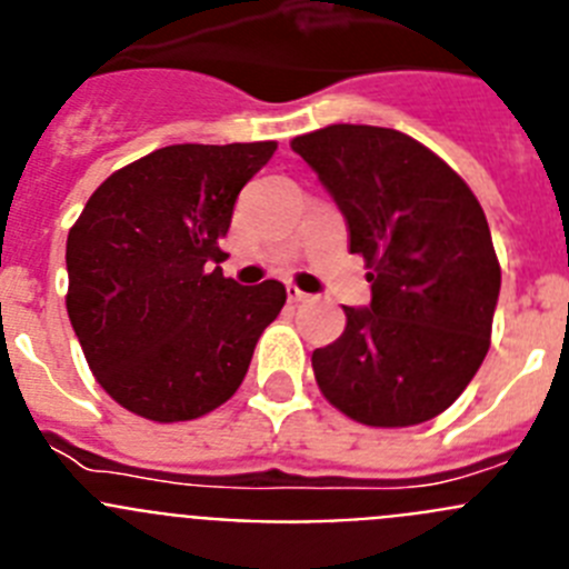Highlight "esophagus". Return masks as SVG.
I'll list each match as a JSON object with an SVG mask.
<instances>
[{
  "label": "esophagus",
  "instance_id": "obj_1",
  "mask_svg": "<svg viewBox=\"0 0 569 569\" xmlns=\"http://www.w3.org/2000/svg\"><path fill=\"white\" fill-rule=\"evenodd\" d=\"M288 299H290V301H308L310 296L305 293V290L296 288V284H288Z\"/></svg>",
  "mask_w": 569,
  "mask_h": 569
}]
</instances>
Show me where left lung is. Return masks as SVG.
<instances>
[{"label": "left lung", "mask_w": 569, "mask_h": 569, "mask_svg": "<svg viewBox=\"0 0 569 569\" xmlns=\"http://www.w3.org/2000/svg\"><path fill=\"white\" fill-rule=\"evenodd\" d=\"M290 148L316 170L367 261L370 305L313 350L321 393L370 427L445 413L490 350L501 290L485 210L465 179L407 133L330 124Z\"/></svg>", "instance_id": "left-lung-1"}]
</instances>
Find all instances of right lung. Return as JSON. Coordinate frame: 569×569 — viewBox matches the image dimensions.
<instances>
[{
  "mask_svg": "<svg viewBox=\"0 0 569 569\" xmlns=\"http://www.w3.org/2000/svg\"><path fill=\"white\" fill-rule=\"evenodd\" d=\"M276 142L170 144L116 170L68 233V316L113 401L190 421L239 390L256 341L284 308L276 279H224L236 196Z\"/></svg>",
  "mask_w": 569,
  "mask_h": 569,
  "instance_id": "obj_1",
  "label": "right lung"
}]
</instances>
